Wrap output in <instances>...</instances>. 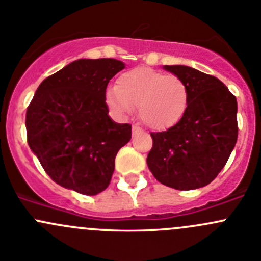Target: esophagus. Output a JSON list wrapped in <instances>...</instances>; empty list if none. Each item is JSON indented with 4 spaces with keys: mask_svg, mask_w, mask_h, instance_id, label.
Masks as SVG:
<instances>
[{
    "mask_svg": "<svg viewBox=\"0 0 261 261\" xmlns=\"http://www.w3.org/2000/svg\"><path fill=\"white\" fill-rule=\"evenodd\" d=\"M141 133H143V130L139 126H133V136H138Z\"/></svg>",
    "mask_w": 261,
    "mask_h": 261,
    "instance_id": "obj_1",
    "label": "esophagus"
}]
</instances>
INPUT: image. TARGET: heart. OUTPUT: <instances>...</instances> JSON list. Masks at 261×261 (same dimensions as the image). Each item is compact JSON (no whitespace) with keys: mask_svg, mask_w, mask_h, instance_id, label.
Masks as SVG:
<instances>
[{"mask_svg":"<svg viewBox=\"0 0 261 261\" xmlns=\"http://www.w3.org/2000/svg\"><path fill=\"white\" fill-rule=\"evenodd\" d=\"M110 111L126 117L139 106V117L155 131L174 127L189 103L188 86L177 75H165L146 67L122 73L105 96Z\"/></svg>","mask_w":261,"mask_h":261,"instance_id":"heart-1","label":"heart"}]
</instances>
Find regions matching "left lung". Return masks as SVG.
I'll return each instance as SVG.
<instances>
[{"mask_svg": "<svg viewBox=\"0 0 261 261\" xmlns=\"http://www.w3.org/2000/svg\"><path fill=\"white\" fill-rule=\"evenodd\" d=\"M187 83L189 103L179 123L151 133L150 172L179 191L202 188L217 177L238 140V101L218 78L187 65H164Z\"/></svg>", "mask_w": 261, "mask_h": 261, "instance_id": "obj_1", "label": "left lung"}]
</instances>
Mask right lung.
Returning a JSON list of instances; mask_svg holds the SVG:
<instances>
[{
  "mask_svg": "<svg viewBox=\"0 0 261 261\" xmlns=\"http://www.w3.org/2000/svg\"><path fill=\"white\" fill-rule=\"evenodd\" d=\"M123 68L117 59H78L36 89L26 111L28 143L59 186L86 196L109 187L117 151L131 139V125L115 122L105 102Z\"/></svg>",
  "mask_w": 261,
  "mask_h": 261,
  "instance_id": "add662e5",
  "label": "right lung"
}]
</instances>
